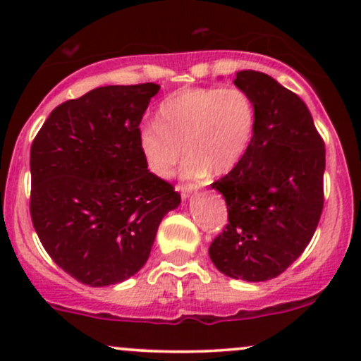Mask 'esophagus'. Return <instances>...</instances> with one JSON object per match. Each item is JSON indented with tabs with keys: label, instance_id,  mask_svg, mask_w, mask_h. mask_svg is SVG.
<instances>
[{
	"label": "esophagus",
	"instance_id": "esophagus-1",
	"mask_svg": "<svg viewBox=\"0 0 361 361\" xmlns=\"http://www.w3.org/2000/svg\"><path fill=\"white\" fill-rule=\"evenodd\" d=\"M178 190H180L181 198L186 200L193 192H197V185H178Z\"/></svg>",
	"mask_w": 361,
	"mask_h": 361
}]
</instances>
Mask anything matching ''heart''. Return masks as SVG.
Returning a JSON list of instances; mask_svg holds the SVG:
<instances>
[{
    "instance_id": "b5f03b06",
    "label": "heart",
    "mask_w": 361,
    "mask_h": 361,
    "mask_svg": "<svg viewBox=\"0 0 361 361\" xmlns=\"http://www.w3.org/2000/svg\"><path fill=\"white\" fill-rule=\"evenodd\" d=\"M255 132L256 105L246 90L197 86L164 98L157 122L142 123L137 140L144 163L156 176H171L186 151L183 176L202 178L210 169L227 173L238 166Z\"/></svg>"
}]
</instances>
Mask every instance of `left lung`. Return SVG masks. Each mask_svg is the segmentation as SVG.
I'll return each mask as SVG.
<instances>
[{"instance_id":"obj_1","label":"left lung","mask_w":361,"mask_h":361,"mask_svg":"<svg viewBox=\"0 0 361 361\" xmlns=\"http://www.w3.org/2000/svg\"><path fill=\"white\" fill-rule=\"evenodd\" d=\"M234 85L256 105V132L238 166L212 183L227 226L209 247L219 271L267 281L283 273L312 239L324 207V140L295 93L271 76L239 71Z\"/></svg>"}]
</instances>
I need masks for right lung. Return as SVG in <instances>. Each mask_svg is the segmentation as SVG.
Instances as JSON below:
<instances>
[{"instance_id": "add662e5", "label": "right lung", "mask_w": 361, "mask_h": 361, "mask_svg": "<svg viewBox=\"0 0 361 361\" xmlns=\"http://www.w3.org/2000/svg\"><path fill=\"white\" fill-rule=\"evenodd\" d=\"M159 85L102 86L51 111L30 149V215L57 267L90 287L146 264L159 222L180 205L151 173L137 132Z\"/></svg>"}]
</instances>
